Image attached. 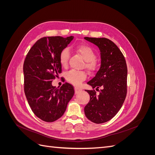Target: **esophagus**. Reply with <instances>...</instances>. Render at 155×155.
Masks as SVG:
<instances>
[{
    "label": "esophagus",
    "instance_id": "obj_1",
    "mask_svg": "<svg viewBox=\"0 0 155 155\" xmlns=\"http://www.w3.org/2000/svg\"><path fill=\"white\" fill-rule=\"evenodd\" d=\"M82 91V89L79 87H75V93L78 94L79 92H81Z\"/></svg>",
    "mask_w": 155,
    "mask_h": 155
}]
</instances>
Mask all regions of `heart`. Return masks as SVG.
<instances>
[{
	"instance_id": "1",
	"label": "heart",
	"mask_w": 155,
	"mask_h": 155,
	"mask_svg": "<svg viewBox=\"0 0 155 155\" xmlns=\"http://www.w3.org/2000/svg\"><path fill=\"white\" fill-rule=\"evenodd\" d=\"M76 52L81 56L83 60L86 62L85 68L90 72L95 71L97 65L94 60L96 59V54L94 50L90 46L81 44L77 45L75 47ZM70 57V51L68 48H65L63 49L59 54V63L63 68H67L68 66V60ZM87 78V74L84 72H79L76 70H70L67 74V80L74 85H78Z\"/></svg>"
}]
</instances>
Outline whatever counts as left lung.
Instances as JSON below:
<instances>
[{
    "mask_svg": "<svg viewBox=\"0 0 155 155\" xmlns=\"http://www.w3.org/2000/svg\"><path fill=\"white\" fill-rule=\"evenodd\" d=\"M84 39L96 45L101 55L100 68L87 84L96 90L101 87L98 96L94 90L86 91L90 95V101L84 111L89 120L103 124L118 113L125 101L127 67L123 54L112 41L88 37Z\"/></svg>",
    "mask_w": 155,
    "mask_h": 155,
    "instance_id": "left-lung-1",
    "label": "left lung"
}]
</instances>
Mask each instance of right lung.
Listing matches in <instances>:
<instances>
[{
    "mask_svg": "<svg viewBox=\"0 0 155 155\" xmlns=\"http://www.w3.org/2000/svg\"><path fill=\"white\" fill-rule=\"evenodd\" d=\"M74 39L60 36L43 37L26 55L23 72L25 93L33 112L41 120L52 122L61 117L74 94L73 86L65 83L60 88L51 85L61 73L59 54Z\"/></svg>",
    "mask_w": 155,
    "mask_h": 155,
    "instance_id": "1",
    "label": "right lung"
}]
</instances>
